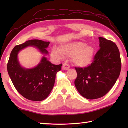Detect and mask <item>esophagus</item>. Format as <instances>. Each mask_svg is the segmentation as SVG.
<instances>
[{"instance_id": "obj_1", "label": "esophagus", "mask_w": 128, "mask_h": 128, "mask_svg": "<svg viewBox=\"0 0 128 128\" xmlns=\"http://www.w3.org/2000/svg\"><path fill=\"white\" fill-rule=\"evenodd\" d=\"M63 69L64 70H69L70 68V66L67 64H63Z\"/></svg>"}]
</instances>
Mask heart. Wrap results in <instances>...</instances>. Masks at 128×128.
Returning a JSON list of instances; mask_svg holds the SVG:
<instances>
[{
  "mask_svg": "<svg viewBox=\"0 0 128 128\" xmlns=\"http://www.w3.org/2000/svg\"><path fill=\"white\" fill-rule=\"evenodd\" d=\"M51 55L58 59L62 58L64 56L72 57V61L75 65L84 68L92 63L95 55V49L84 42L74 41L60 45L59 49L54 48Z\"/></svg>",
  "mask_w": 128,
  "mask_h": 128,
  "instance_id": "heart-1",
  "label": "heart"
}]
</instances>
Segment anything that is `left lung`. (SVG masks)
<instances>
[{
    "label": "left lung",
    "mask_w": 128,
    "mask_h": 128,
    "mask_svg": "<svg viewBox=\"0 0 128 128\" xmlns=\"http://www.w3.org/2000/svg\"><path fill=\"white\" fill-rule=\"evenodd\" d=\"M100 49L90 66L75 68L78 77L74 84L78 92L88 100L97 99L107 94L116 83L121 70L118 46L112 41L98 38Z\"/></svg>",
    "instance_id": "left-lung-1"
}]
</instances>
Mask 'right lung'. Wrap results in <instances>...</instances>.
<instances>
[{
  "label": "right lung",
  "instance_id": "obj_1",
  "mask_svg": "<svg viewBox=\"0 0 128 128\" xmlns=\"http://www.w3.org/2000/svg\"><path fill=\"white\" fill-rule=\"evenodd\" d=\"M50 42L32 40L17 45L10 54L8 71L14 86L19 93L29 100L41 101L46 99L55 84L56 74L60 71L62 64L55 65L49 61L45 55ZM28 46L36 48L44 54L38 65L31 69L22 67L19 62L18 54Z\"/></svg>",
  "mask_w": 128,
  "mask_h": 128
}]
</instances>
